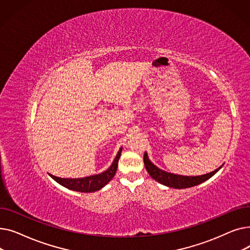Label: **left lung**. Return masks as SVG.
I'll return each instance as SVG.
<instances>
[{
  "mask_svg": "<svg viewBox=\"0 0 250 250\" xmlns=\"http://www.w3.org/2000/svg\"><path fill=\"white\" fill-rule=\"evenodd\" d=\"M144 164H145V167L147 169L148 173L150 174V176L153 179L158 181L163 186H166L168 188H177V189L188 188H191V187H195V186L200 185V183L208 180V178H211L214 174H216L223 166L222 165L219 168H217L216 170H214V171L204 174V175H198V176L178 175V174L164 171V170L154 165L150 161L147 152H145V154H144Z\"/></svg>",
  "mask_w": 250,
  "mask_h": 250,
  "instance_id": "8db88e82",
  "label": "left lung"
}]
</instances>
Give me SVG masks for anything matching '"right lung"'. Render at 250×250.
Listing matches in <instances>:
<instances>
[{
    "label": "right lung",
    "instance_id": "right-lung-1",
    "mask_svg": "<svg viewBox=\"0 0 250 250\" xmlns=\"http://www.w3.org/2000/svg\"><path fill=\"white\" fill-rule=\"evenodd\" d=\"M123 151V147L117 152V155L114 158L112 164L110 167L105 170V171L95 174V175H90L87 177L82 178H61L57 177L52 174H49V176L56 180L61 186L67 188L68 189L79 191V192H94L102 188H104L107 183L113 178L114 174L116 173L117 164L118 160H120V157Z\"/></svg>",
    "mask_w": 250,
    "mask_h": 250
}]
</instances>
